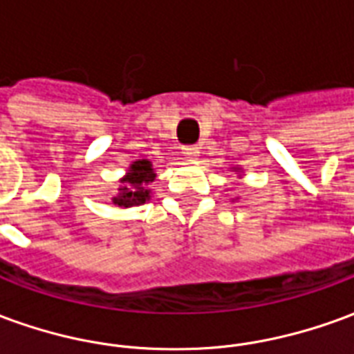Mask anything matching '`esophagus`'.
Segmentation results:
<instances>
[{
  "label": "esophagus",
  "mask_w": 354,
  "mask_h": 354,
  "mask_svg": "<svg viewBox=\"0 0 354 354\" xmlns=\"http://www.w3.org/2000/svg\"><path fill=\"white\" fill-rule=\"evenodd\" d=\"M184 155L189 159V161H195L199 157V147L197 146H185L184 147Z\"/></svg>",
  "instance_id": "1"
}]
</instances>
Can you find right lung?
<instances>
[{
	"label": "right lung",
	"mask_w": 354,
	"mask_h": 354,
	"mask_svg": "<svg viewBox=\"0 0 354 354\" xmlns=\"http://www.w3.org/2000/svg\"><path fill=\"white\" fill-rule=\"evenodd\" d=\"M155 180V172L151 169V162L142 159L131 165V170L127 178H123V187L119 189L113 203L117 207H134V205H142L149 199V189L147 185Z\"/></svg>",
	"instance_id": "obj_1"
}]
</instances>
